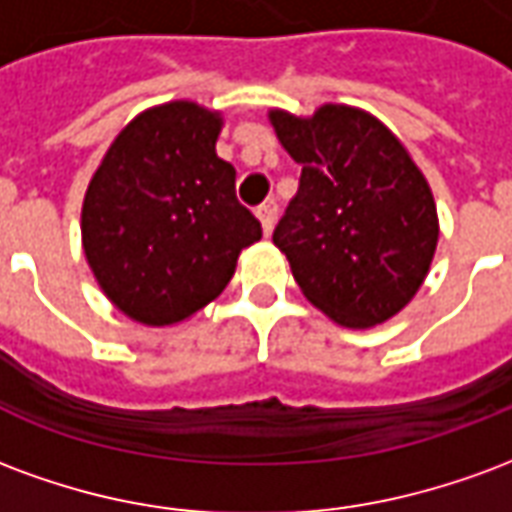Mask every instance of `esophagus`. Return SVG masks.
<instances>
[{"label":"esophagus","mask_w":512,"mask_h":512,"mask_svg":"<svg viewBox=\"0 0 512 512\" xmlns=\"http://www.w3.org/2000/svg\"><path fill=\"white\" fill-rule=\"evenodd\" d=\"M255 213L257 219H260V224H263V233L271 235V230H274V219H277V208H274L271 202H263Z\"/></svg>","instance_id":"1"}]
</instances>
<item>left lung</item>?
Returning a JSON list of instances; mask_svg holds the SVG:
<instances>
[{
  "instance_id": "obj_1",
  "label": "left lung",
  "mask_w": 512,
  "mask_h": 512,
  "mask_svg": "<svg viewBox=\"0 0 512 512\" xmlns=\"http://www.w3.org/2000/svg\"><path fill=\"white\" fill-rule=\"evenodd\" d=\"M268 120L301 178L274 230L301 293L348 329L389 321L428 277L439 241L430 186L389 128L362 109L321 106Z\"/></svg>"
}]
</instances>
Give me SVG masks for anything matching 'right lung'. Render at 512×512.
<instances>
[{
  "mask_svg": "<svg viewBox=\"0 0 512 512\" xmlns=\"http://www.w3.org/2000/svg\"><path fill=\"white\" fill-rule=\"evenodd\" d=\"M222 115L169 101L106 150L82 205V246L106 299L145 326L191 318L233 279L260 222L216 156Z\"/></svg>",
  "mask_w": 512,
  "mask_h": 512,
  "instance_id": "obj_1",
  "label": "right lung"
}]
</instances>
